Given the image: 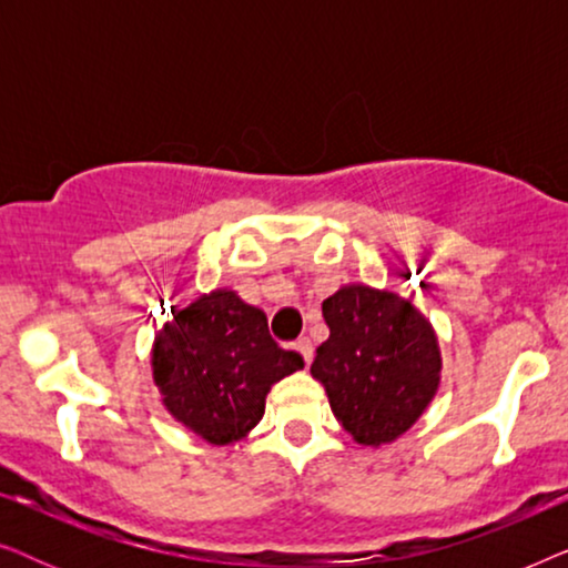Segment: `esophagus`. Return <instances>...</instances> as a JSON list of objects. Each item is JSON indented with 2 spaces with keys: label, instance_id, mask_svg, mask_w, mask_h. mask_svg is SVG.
<instances>
[{
  "label": "esophagus",
  "instance_id": "obj_1",
  "mask_svg": "<svg viewBox=\"0 0 568 568\" xmlns=\"http://www.w3.org/2000/svg\"><path fill=\"white\" fill-rule=\"evenodd\" d=\"M294 348H297V352L302 354V359H305V364L313 362V354H315L313 341H310V338H300L297 344H294Z\"/></svg>",
  "mask_w": 568,
  "mask_h": 568
}]
</instances>
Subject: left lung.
Here are the masks:
<instances>
[{
  "instance_id": "left-lung-1",
  "label": "left lung",
  "mask_w": 568,
  "mask_h": 568,
  "mask_svg": "<svg viewBox=\"0 0 568 568\" xmlns=\"http://www.w3.org/2000/svg\"><path fill=\"white\" fill-rule=\"evenodd\" d=\"M331 336L310 367L333 416L367 447L390 445L439 390L442 354L432 323L400 294L346 284L323 302Z\"/></svg>"
}]
</instances>
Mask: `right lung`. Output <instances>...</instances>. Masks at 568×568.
I'll return each mask as SVG.
<instances>
[{"instance_id": "add662e5", "label": "right lung", "mask_w": 568, "mask_h": 568, "mask_svg": "<svg viewBox=\"0 0 568 568\" xmlns=\"http://www.w3.org/2000/svg\"><path fill=\"white\" fill-rule=\"evenodd\" d=\"M305 367L271 338L266 313L232 290L173 310L152 344V379L168 414L209 445H232L263 418L271 385Z\"/></svg>"}]
</instances>
